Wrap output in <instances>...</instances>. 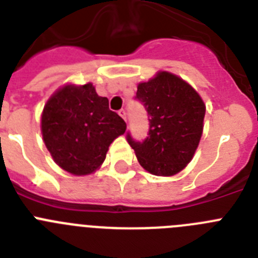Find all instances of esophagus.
<instances>
[{
    "mask_svg": "<svg viewBox=\"0 0 258 258\" xmlns=\"http://www.w3.org/2000/svg\"><path fill=\"white\" fill-rule=\"evenodd\" d=\"M118 115L121 116V117L124 118V120H126V111H125L124 108H121V109H120V111H118Z\"/></svg>",
    "mask_w": 258,
    "mask_h": 258,
    "instance_id": "obj_1",
    "label": "esophagus"
}]
</instances>
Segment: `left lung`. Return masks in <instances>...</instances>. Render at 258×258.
I'll return each instance as SVG.
<instances>
[{
  "mask_svg": "<svg viewBox=\"0 0 258 258\" xmlns=\"http://www.w3.org/2000/svg\"><path fill=\"white\" fill-rule=\"evenodd\" d=\"M136 99L150 117L149 137L138 142L127 133V143L147 172L164 177L177 174L199 146L206 104L192 86L165 71L138 84Z\"/></svg>",
  "mask_w": 258,
  "mask_h": 258,
  "instance_id": "left-lung-1",
  "label": "left lung"
}]
</instances>
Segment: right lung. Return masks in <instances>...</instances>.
<instances>
[{
	"label": "right lung",
	"mask_w": 258,
	"mask_h": 258,
	"mask_svg": "<svg viewBox=\"0 0 258 258\" xmlns=\"http://www.w3.org/2000/svg\"><path fill=\"white\" fill-rule=\"evenodd\" d=\"M126 124L99 97L93 84L66 85L50 97L41 117V132L52 159L75 175L102 165L109 145L125 133Z\"/></svg>",
	"instance_id": "obj_1"
}]
</instances>
